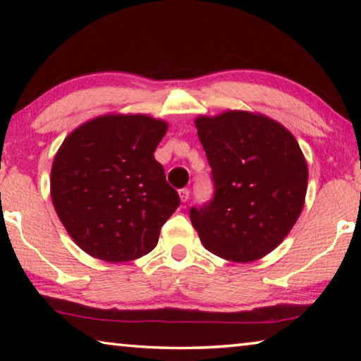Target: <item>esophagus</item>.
<instances>
[{"label":"esophagus","instance_id":"1","mask_svg":"<svg viewBox=\"0 0 361 361\" xmlns=\"http://www.w3.org/2000/svg\"><path fill=\"white\" fill-rule=\"evenodd\" d=\"M178 195H180V200H181L183 204L188 202V199H189V189H186V188H185V189H180Z\"/></svg>","mask_w":361,"mask_h":361}]
</instances>
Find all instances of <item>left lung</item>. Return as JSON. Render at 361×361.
I'll use <instances>...</instances> for the list:
<instances>
[{
  "label": "left lung",
  "instance_id": "8db88e82",
  "mask_svg": "<svg viewBox=\"0 0 361 361\" xmlns=\"http://www.w3.org/2000/svg\"><path fill=\"white\" fill-rule=\"evenodd\" d=\"M215 197L189 218L219 258L252 262L276 250L301 215L309 170L293 133L261 113L228 109L194 121Z\"/></svg>",
  "mask_w": 361,
  "mask_h": 361
}]
</instances>
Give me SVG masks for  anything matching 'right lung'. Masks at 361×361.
Returning <instances> with one entry per match:
<instances>
[{"label":"right lung","instance_id":"1","mask_svg":"<svg viewBox=\"0 0 361 361\" xmlns=\"http://www.w3.org/2000/svg\"><path fill=\"white\" fill-rule=\"evenodd\" d=\"M169 124L148 114H103L76 127L51 169V197L76 245L126 262L157 245L180 197L154 159Z\"/></svg>","mask_w":361,"mask_h":361}]
</instances>
